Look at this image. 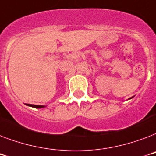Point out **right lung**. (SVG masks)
<instances>
[{
	"label": "right lung",
	"instance_id": "right-lung-1",
	"mask_svg": "<svg viewBox=\"0 0 156 156\" xmlns=\"http://www.w3.org/2000/svg\"><path fill=\"white\" fill-rule=\"evenodd\" d=\"M28 106L33 107V108H44L45 106L44 105H34V104H27Z\"/></svg>",
	"mask_w": 156,
	"mask_h": 156
}]
</instances>
